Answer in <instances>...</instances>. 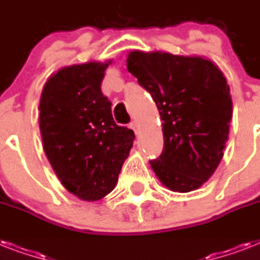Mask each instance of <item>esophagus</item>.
<instances>
[{"label":"esophagus","mask_w":260,"mask_h":260,"mask_svg":"<svg viewBox=\"0 0 260 260\" xmlns=\"http://www.w3.org/2000/svg\"><path fill=\"white\" fill-rule=\"evenodd\" d=\"M131 128L134 129L135 134H139V132H140V125H139V122H136V121L131 122Z\"/></svg>","instance_id":"1"}]
</instances>
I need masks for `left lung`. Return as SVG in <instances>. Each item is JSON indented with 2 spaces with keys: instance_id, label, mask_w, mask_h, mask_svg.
<instances>
[{
  "instance_id": "1",
  "label": "left lung",
  "mask_w": 260,
  "mask_h": 260,
  "mask_svg": "<svg viewBox=\"0 0 260 260\" xmlns=\"http://www.w3.org/2000/svg\"><path fill=\"white\" fill-rule=\"evenodd\" d=\"M131 74L151 94L163 121V151L150 160L159 181L187 193L212 177L230 135L232 100L220 69L200 56L132 51Z\"/></svg>"
}]
</instances>
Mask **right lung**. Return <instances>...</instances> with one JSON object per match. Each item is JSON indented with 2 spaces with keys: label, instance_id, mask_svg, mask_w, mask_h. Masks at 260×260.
<instances>
[{
  "label": "right lung",
  "instance_id": "right-lung-1",
  "mask_svg": "<svg viewBox=\"0 0 260 260\" xmlns=\"http://www.w3.org/2000/svg\"><path fill=\"white\" fill-rule=\"evenodd\" d=\"M110 62L64 67L51 75L39 105L43 147L62 185L85 201L114 189L135 134L117 125L101 82Z\"/></svg>",
  "mask_w": 260,
  "mask_h": 260
}]
</instances>
